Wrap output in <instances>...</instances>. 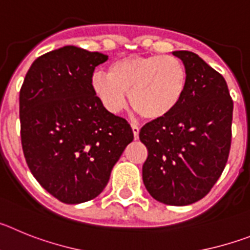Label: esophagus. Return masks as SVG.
<instances>
[{"mask_svg":"<svg viewBox=\"0 0 250 250\" xmlns=\"http://www.w3.org/2000/svg\"><path fill=\"white\" fill-rule=\"evenodd\" d=\"M131 129H132V132H134V138L136 139L139 138V131H140V127L138 126V125H131Z\"/></svg>","mask_w":250,"mask_h":250,"instance_id":"esophagus-1","label":"esophagus"}]
</instances>
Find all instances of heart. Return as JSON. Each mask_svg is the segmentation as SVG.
I'll return each instance as SVG.
<instances>
[{"mask_svg":"<svg viewBox=\"0 0 250 250\" xmlns=\"http://www.w3.org/2000/svg\"><path fill=\"white\" fill-rule=\"evenodd\" d=\"M188 85V71L174 56H127L109 66L107 75L96 72L91 89L104 109L119 114L131 106L147 120L169 116L182 103Z\"/></svg>","mask_w":250,"mask_h":250,"instance_id":"b5f03b06","label":"heart"}]
</instances>
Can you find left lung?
<instances>
[{
  "label": "left lung",
  "instance_id": "left-lung-1",
  "mask_svg": "<svg viewBox=\"0 0 250 250\" xmlns=\"http://www.w3.org/2000/svg\"><path fill=\"white\" fill-rule=\"evenodd\" d=\"M188 71L182 103L169 116L141 127L146 146L143 182L167 205L203 199L220 178L231 144L233 100L224 77L190 51H174Z\"/></svg>",
  "mask_w": 250,
  "mask_h": 250
}]
</instances>
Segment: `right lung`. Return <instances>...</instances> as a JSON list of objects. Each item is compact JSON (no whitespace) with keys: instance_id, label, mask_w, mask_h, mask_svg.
Masks as SVG:
<instances>
[{"instance_id":"obj_1","label":"right lung","mask_w":250,"mask_h":250,"mask_svg":"<svg viewBox=\"0 0 250 250\" xmlns=\"http://www.w3.org/2000/svg\"><path fill=\"white\" fill-rule=\"evenodd\" d=\"M107 56L63 46L37 57L20 90L21 143L43 189L66 204L94 199L134 139L129 123L106 111L91 89Z\"/></svg>"}]
</instances>
